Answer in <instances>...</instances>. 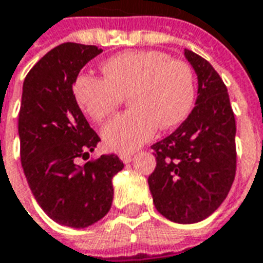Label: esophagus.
Returning <instances> with one entry per match:
<instances>
[{
    "mask_svg": "<svg viewBox=\"0 0 263 263\" xmlns=\"http://www.w3.org/2000/svg\"><path fill=\"white\" fill-rule=\"evenodd\" d=\"M133 157H134L133 154H126V153H123V154L119 155V158L123 161L124 164H127V162H130V161L133 160Z\"/></svg>",
    "mask_w": 263,
    "mask_h": 263,
    "instance_id": "esophagus-1",
    "label": "esophagus"
}]
</instances>
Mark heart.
<instances>
[{"label":"heart","instance_id":"b5f03b06","mask_svg":"<svg viewBox=\"0 0 263 263\" xmlns=\"http://www.w3.org/2000/svg\"><path fill=\"white\" fill-rule=\"evenodd\" d=\"M103 78L81 74L74 97L82 112L95 122L112 116L124 98L132 110L112 119L102 129L105 145L130 153L153 139L158 126L172 129L192 112L196 88L191 67L157 50L123 51L105 60Z\"/></svg>","mask_w":263,"mask_h":263}]
</instances>
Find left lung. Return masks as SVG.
Segmentation results:
<instances>
[{
	"instance_id": "8db88e82",
	"label": "left lung",
	"mask_w": 263,
	"mask_h": 263,
	"mask_svg": "<svg viewBox=\"0 0 263 263\" xmlns=\"http://www.w3.org/2000/svg\"><path fill=\"white\" fill-rule=\"evenodd\" d=\"M185 57L197 74L196 106L168 137L151 145L157 166L148 176L157 210L171 221H202L229 195L237 170L235 118L227 87L208 60Z\"/></svg>"
}]
</instances>
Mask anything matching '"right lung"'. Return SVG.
Returning a JSON list of instances; mask_svg holds the SVG:
<instances>
[{"instance_id": "1", "label": "right lung", "mask_w": 263, "mask_h": 263, "mask_svg": "<svg viewBox=\"0 0 263 263\" xmlns=\"http://www.w3.org/2000/svg\"><path fill=\"white\" fill-rule=\"evenodd\" d=\"M97 46L63 43L46 53L24 81L18 132L21 162L43 212L63 226L85 229L110 210L112 178L123 170L118 155L88 160L99 136L74 97L72 85Z\"/></svg>"}]
</instances>
